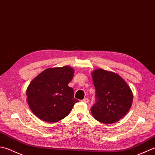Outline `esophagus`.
I'll use <instances>...</instances> for the list:
<instances>
[{
  "mask_svg": "<svg viewBox=\"0 0 155 155\" xmlns=\"http://www.w3.org/2000/svg\"><path fill=\"white\" fill-rule=\"evenodd\" d=\"M82 101V102H84V103H88V102H89V99H88V98H87V97H86V98H84V100H81Z\"/></svg>",
  "mask_w": 155,
  "mask_h": 155,
  "instance_id": "esophagus-1",
  "label": "esophagus"
}]
</instances>
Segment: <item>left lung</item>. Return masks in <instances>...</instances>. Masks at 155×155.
<instances>
[{
  "label": "left lung",
  "instance_id": "8db88e82",
  "mask_svg": "<svg viewBox=\"0 0 155 155\" xmlns=\"http://www.w3.org/2000/svg\"><path fill=\"white\" fill-rule=\"evenodd\" d=\"M96 103L91 112L97 121L112 124L129 111L133 95L127 83L117 74L97 69L92 73Z\"/></svg>",
  "mask_w": 155,
  "mask_h": 155
}]
</instances>
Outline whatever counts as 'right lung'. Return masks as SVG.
<instances>
[{
    "label": "right lung",
    "instance_id": "obj_1",
    "mask_svg": "<svg viewBox=\"0 0 155 155\" xmlns=\"http://www.w3.org/2000/svg\"><path fill=\"white\" fill-rule=\"evenodd\" d=\"M74 70L69 66L48 68L31 81L26 91L31 111L47 122H57L66 117L78 100L68 86Z\"/></svg>",
    "mask_w": 155,
    "mask_h": 155
}]
</instances>
